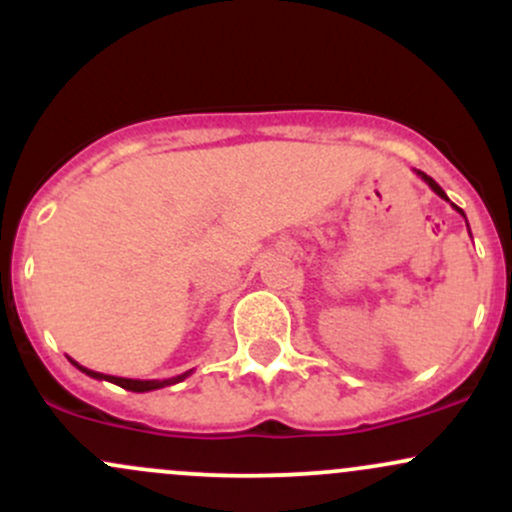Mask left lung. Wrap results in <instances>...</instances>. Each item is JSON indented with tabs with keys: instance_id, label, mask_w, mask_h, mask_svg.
<instances>
[{
	"instance_id": "1",
	"label": "left lung",
	"mask_w": 512,
	"mask_h": 512,
	"mask_svg": "<svg viewBox=\"0 0 512 512\" xmlns=\"http://www.w3.org/2000/svg\"><path fill=\"white\" fill-rule=\"evenodd\" d=\"M415 173H417V178H422V180H425V183H427V185H430V188H432V192H434V195H439V197H442V200H447V202H449L447 192H444L442 188H439V185H437V183H434V180L430 178V175H425V173H422V170H415ZM452 207H454V210H456V212H459V214H461V217H464V219H466V214H464V210H459V207H456V205H454V202H452ZM466 227H469V222H466ZM469 234H471V232H469Z\"/></svg>"
}]
</instances>
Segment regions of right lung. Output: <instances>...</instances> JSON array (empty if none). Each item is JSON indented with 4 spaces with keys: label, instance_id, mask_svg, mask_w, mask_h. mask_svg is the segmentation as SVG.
Here are the masks:
<instances>
[{
    "label": "right lung",
    "instance_id": "1",
    "mask_svg": "<svg viewBox=\"0 0 512 512\" xmlns=\"http://www.w3.org/2000/svg\"><path fill=\"white\" fill-rule=\"evenodd\" d=\"M70 364L75 368H80L82 373H87L90 378H97V381H109L114 383V386H122L124 390H131V393H148V390H158V388H166V386H173V383H180L183 378H188L192 371H185L180 373V376L175 378H166V381H139V378H122V376H107V373H100V371H92V368H85L80 366L78 361L70 359Z\"/></svg>",
    "mask_w": 512,
    "mask_h": 512
}]
</instances>
